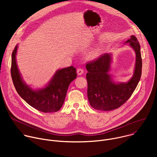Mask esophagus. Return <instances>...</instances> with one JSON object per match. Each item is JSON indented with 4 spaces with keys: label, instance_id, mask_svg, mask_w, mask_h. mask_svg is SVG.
<instances>
[{
    "label": "esophagus",
    "instance_id": "obj_1",
    "mask_svg": "<svg viewBox=\"0 0 157 157\" xmlns=\"http://www.w3.org/2000/svg\"><path fill=\"white\" fill-rule=\"evenodd\" d=\"M83 71H84V70L82 68H78L77 70V74H78V75H79V76L81 75L83 73Z\"/></svg>",
    "mask_w": 157,
    "mask_h": 157
}]
</instances>
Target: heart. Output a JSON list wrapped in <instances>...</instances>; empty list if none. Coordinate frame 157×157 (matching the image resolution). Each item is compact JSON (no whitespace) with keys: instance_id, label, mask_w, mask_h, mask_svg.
<instances>
[{"instance_id":"obj_1","label":"heart","mask_w":157,"mask_h":157,"mask_svg":"<svg viewBox=\"0 0 157 157\" xmlns=\"http://www.w3.org/2000/svg\"><path fill=\"white\" fill-rule=\"evenodd\" d=\"M104 50V47L103 44H98V45L94 47L87 53V56L92 59H96L102 55Z\"/></svg>"}]
</instances>
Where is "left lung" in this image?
<instances>
[{"label":"left lung","instance_id":"left-lung-1","mask_svg":"<svg viewBox=\"0 0 157 157\" xmlns=\"http://www.w3.org/2000/svg\"><path fill=\"white\" fill-rule=\"evenodd\" d=\"M125 43L136 53V63L132 78L125 82H116L110 74L113 55L105 53L86 64L87 98L90 105L99 110H112L119 108L131 96L141 77L142 61L140 46L133 35Z\"/></svg>","mask_w":157,"mask_h":157}]
</instances>
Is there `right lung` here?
Wrapping results in <instances>:
<instances>
[{
    "mask_svg": "<svg viewBox=\"0 0 157 157\" xmlns=\"http://www.w3.org/2000/svg\"><path fill=\"white\" fill-rule=\"evenodd\" d=\"M18 44L12 54L11 76L19 96L33 108L43 113L58 111L63 105L70 84L76 78L73 66L58 70L48 84L40 89H33L23 79L18 70L16 55Z\"/></svg>",
    "mask_w": 157,
    "mask_h": 157,
    "instance_id": "right-lung-1",
    "label": "right lung"
}]
</instances>
